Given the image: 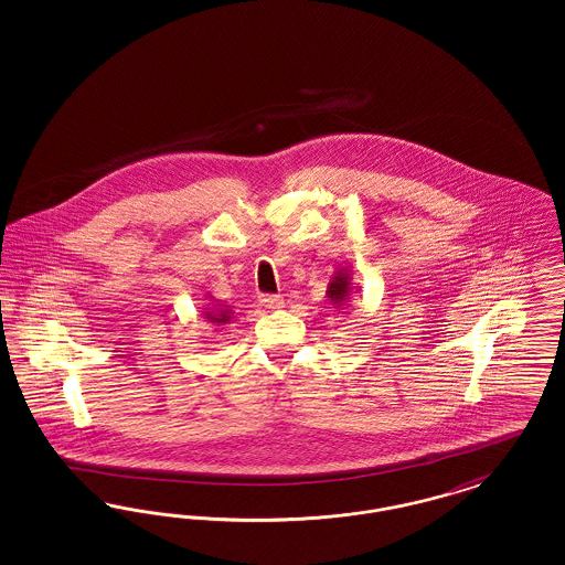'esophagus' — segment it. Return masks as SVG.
I'll return each instance as SVG.
<instances>
[{
	"instance_id": "1",
	"label": "esophagus",
	"mask_w": 565,
	"mask_h": 565,
	"mask_svg": "<svg viewBox=\"0 0 565 565\" xmlns=\"http://www.w3.org/2000/svg\"><path fill=\"white\" fill-rule=\"evenodd\" d=\"M258 300H260V305H263L265 309H270V311H275V309H281V307H284L281 296L263 295L258 296Z\"/></svg>"
}]
</instances>
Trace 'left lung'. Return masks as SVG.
<instances>
[{
    "mask_svg": "<svg viewBox=\"0 0 565 565\" xmlns=\"http://www.w3.org/2000/svg\"><path fill=\"white\" fill-rule=\"evenodd\" d=\"M328 300L334 305V309H339V313L350 307L351 300V270L341 267L334 270V275L330 277V284L326 288Z\"/></svg>",
    "mask_w": 565,
    "mask_h": 565,
    "instance_id": "obj_1",
    "label": "left lung"
}]
</instances>
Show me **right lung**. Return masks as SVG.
Listing matches in <instances>:
<instances>
[{
  "label": "right lung",
  "mask_w": 565,
  "mask_h": 565,
  "mask_svg": "<svg viewBox=\"0 0 565 565\" xmlns=\"http://www.w3.org/2000/svg\"><path fill=\"white\" fill-rule=\"evenodd\" d=\"M210 305L205 307V311H203V316H205V320L210 323H214V326H222V323L231 322V318H233V309L228 307V305H222V302H217L214 296H210Z\"/></svg>",
  "instance_id": "right-lung-1"
}]
</instances>
